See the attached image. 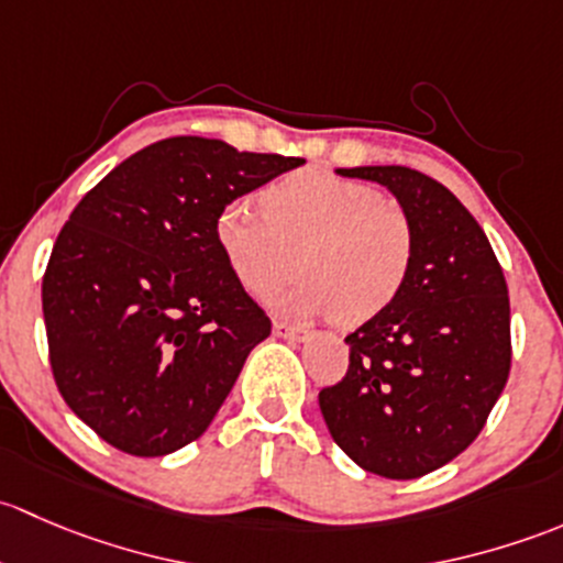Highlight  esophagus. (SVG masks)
I'll return each mask as SVG.
<instances>
[{"label":"esophagus","instance_id":"obj_1","mask_svg":"<svg viewBox=\"0 0 563 563\" xmlns=\"http://www.w3.org/2000/svg\"><path fill=\"white\" fill-rule=\"evenodd\" d=\"M274 333L279 335V339H287V341L309 339V330L300 328V324H289V322H282V320L274 322Z\"/></svg>","mask_w":563,"mask_h":563}]
</instances>
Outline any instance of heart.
Wrapping results in <instances>:
<instances>
[{
  "instance_id": "1",
  "label": "heart",
  "mask_w": 563,
  "mask_h": 563,
  "mask_svg": "<svg viewBox=\"0 0 563 563\" xmlns=\"http://www.w3.org/2000/svg\"><path fill=\"white\" fill-rule=\"evenodd\" d=\"M260 202L263 211L239 197L213 219V241L249 292H274L300 263L298 287L271 300L284 314H335L346 328L371 322L404 292L417 233L407 208L382 189L303 167L265 187Z\"/></svg>"
}]
</instances>
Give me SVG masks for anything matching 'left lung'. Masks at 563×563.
Returning <instances> with one entry per match:
<instances>
[{
  "mask_svg": "<svg viewBox=\"0 0 563 563\" xmlns=\"http://www.w3.org/2000/svg\"><path fill=\"white\" fill-rule=\"evenodd\" d=\"M390 189L411 217L417 254L396 303L346 335L350 368L320 390L333 442L357 466L415 479L483 431L512 361L504 271L477 219L420 170L341 167Z\"/></svg>",
  "mask_w": 563,
  "mask_h": 563,
  "instance_id": "left-lung-1",
  "label": "left lung"
}]
</instances>
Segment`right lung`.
I'll return each mask as SVG.
<instances>
[{
    "label": "right lung",
    "instance_id": "right-lung-1",
    "mask_svg": "<svg viewBox=\"0 0 563 563\" xmlns=\"http://www.w3.org/2000/svg\"><path fill=\"white\" fill-rule=\"evenodd\" d=\"M303 165L178 135L141 148L69 213L43 276L48 361L67 407L115 450L195 442L271 320L213 241L235 197Z\"/></svg>",
    "mask_w": 563,
    "mask_h": 563
}]
</instances>
